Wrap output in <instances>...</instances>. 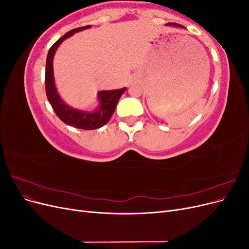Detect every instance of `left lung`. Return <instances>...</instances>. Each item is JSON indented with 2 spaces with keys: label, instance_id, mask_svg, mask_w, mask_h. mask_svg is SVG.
Instances as JSON below:
<instances>
[{
  "label": "left lung",
  "instance_id": "1",
  "mask_svg": "<svg viewBox=\"0 0 249 249\" xmlns=\"http://www.w3.org/2000/svg\"><path fill=\"white\" fill-rule=\"evenodd\" d=\"M166 26H168V27H177V28H185V27L182 26V25L176 24V22H168V24H166Z\"/></svg>",
  "mask_w": 249,
  "mask_h": 249
}]
</instances>
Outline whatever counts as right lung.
Here are the masks:
<instances>
[{"label": "right lung", "instance_id": "obj_1", "mask_svg": "<svg viewBox=\"0 0 249 249\" xmlns=\"http://www.w3.org/2000/svg\"><path fill=\"white\" fill-rule=\"evenodd\" d=\"M91 26L73 29L67 32L61 38H59L50 49L46 63V92L48 100L53 110L55 111L57 116L66 124L78 127L82 130H95L106 124L112 114L116 109V105L120 96L125 91V87L115 90H102L97 93L99 106L92 111H86L76 109L67 105L58 93L54 79V69H53V60L58 47L63 40L70 38L74 33L83 31Z\"/></svg>", "mask_w": 249, "mask_h": 249}]
</instances>
